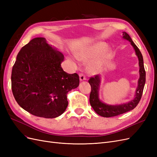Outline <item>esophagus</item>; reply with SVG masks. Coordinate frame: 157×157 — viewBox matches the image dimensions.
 Wrapping results in <instances>:
<instances>
[{"instance_id":"34e87169","label":"esophagus","mask_w":157,"mask_h":157,"mask_svg":"<svg viewBox=\"0 0 157 157\" xmlns=\"http://www.w3.org/2000/svg\"><path fill=\"white\" fill-rule=\"evenodd\" d=\"M79 78L80 81H83V80H86V77H85V76L82 73L79 74Z\"/></svg>"}]
</instances>
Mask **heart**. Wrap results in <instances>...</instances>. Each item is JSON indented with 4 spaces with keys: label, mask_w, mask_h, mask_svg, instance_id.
Masks as SVG:
<instances>
[{
    "label": "heart",
    "mask_w": 157,
    "mask_h": 157,
    "mask_svg": "<svg viewBox=\"0 0 157 157\" xmlns=\"http://www.w3.org/2000/svg\"><path fill=\"white\" fill-rule=\"evenodd\" d=\"M106 47L105 42H96L80 47L76 51L75 55L79 61H88L90 60L87 66L88 71L90 74L96 75L100 73L103 69L107 60L112 56L111 50L109 48L105 49Z\"/></svg>",
    "instance_id": "heart-1"
}]
</instances>
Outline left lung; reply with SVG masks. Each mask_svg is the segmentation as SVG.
<instances>
[{
    "label": "left lung",
    "instance_id": "1",
    "mask_svg": "<svg viewBox=\"0 0 157 157\" xmlns=\"http://www.w3.org/2000/svg\"><path fill=\"white\" fill-rule=\"evenodd\" d=\"M122 39L127 40L130 42L131 45L135 50L136 56L138 58L140 78L138 79V82H137V86L134 99L128 102L122 104H117V105H109V104L103 103L99 99V92L101 81V75H97L94 77H91L90 78L88 82L92 88L91 92H90V105L92 107L95 112L98 114L99 115L103 117L117 116L134 109L140 101L145 84V71L144 65L143 56H142L141 52L127 33H122Z\"/></svg>",
    "mask_w": 157,
    "mask_h": 157
}]
</instances>
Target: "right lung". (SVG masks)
<instances>
[{
  "instance_id": "add662e5",
  "label": "right lung",
  "mask_w": 157,
  "mask_h": 157,
  "mask_svg": "<svg viewBox=\"0 0 157 157\" xmlns=\"http://www.w3.org/2000/svg\"><path fill=\"white\" fill-rule=\"evenodd\" d=\"M64 56L37 37L22 47L11 76L12 93L21 107L32 115L53 118L65 112L67 93L79 85L77 73L61 68Z\"/></svg>"
}]
</instances>
